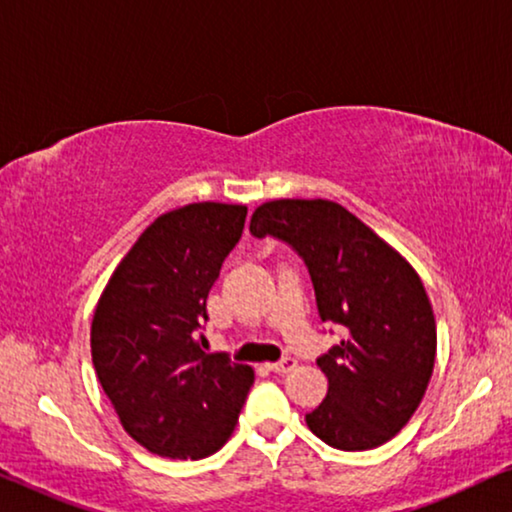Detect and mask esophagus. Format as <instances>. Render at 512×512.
Listing matches in <instances>:
<instances>
[{"label": "esophagus", "mask_w": 512, "mask_h": 512, "mask_svg": "<svg viewBox=\"0 0 512 512\" xmlns=\"http://www.w3.org/2000/svg\"><path fill=\"white\" fill-rule=\"evenodd\" d=\"M296 363H298V361L293 359V356H284L282 361L272 363L270 370H272V373H277V375H284V373H289V370L296 368Z\"/></svg>", "instance_id": "esophagus-1"}]
</instances>
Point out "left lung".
Instances as JSON below:
<instances>
[{"mask_svg":"<svg viewBox=\"0 0 512 512\" xmlns=\"http://www.w3.org/2000/svg\"><path fill=\"white\" fill-rule=\"evenodd\" d=\"M251 235L277 237L303 258L321 321L347 340L319 356L328 394L305 415L314 436L345 452L380 447L422 403L436 361V319L412 265L331 200H272Z\"/></svg>","mask_w":512,"mask_h":512,"instance_id":"obj_1","label":"left lung"}]
</instances>
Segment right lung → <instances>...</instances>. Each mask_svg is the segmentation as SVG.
<instances>
[{
  "label": "right lung",
  "mask_w": 512,
  "mask_h": 512,
  "mask_svg": "<svg viewBox=\"0 0 512 512\" xmlns=\"http://www.w3.org/2000/svg\"><path fill=\"white\" fill-rule=\"evenodd\" d=\"M247 207L195 202L158 216L97 303L90 349L123 429L153 454L221 450L254 384L228 354H205L207 296L240 242Z\"/></svg>",
  "instance_id": "add662e5"
}]
</instances>
